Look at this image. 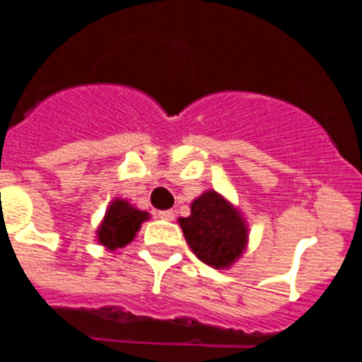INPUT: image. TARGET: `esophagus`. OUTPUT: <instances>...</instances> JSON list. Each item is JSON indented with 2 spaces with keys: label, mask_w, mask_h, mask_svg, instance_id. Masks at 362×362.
I'll return each instance as SVG.
<instances>
[{
  "label": "esophagus",
  "mask_w": 362,
  "mask_h": 362,
  "mask_svg": "<svg viewBox=\"0 0 362 362\" xmlns=\"http://www.w3.org/2000/svg\"><path fill=\"white\" fill-rule=\"evenodd\" d=\"M158 217L163 218V221H173V218H175V211H173V209H165V211H158Z\"/></svg>",
  "instance_id": "esophagus-1"
}]
</instances>
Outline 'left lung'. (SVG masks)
Returning <instances> with one entry per match:
<instances>
[{
  "label": "left lung",
  "instance_id": "1",
  "mask_svg": "<svg viewBox=\"0 0 362 362\" xmlns=\"http://www.w3.org/2000/svg\"><path fill=\"white\" fill-rule=\"evenodd\" d=\"M197 257L214 269H230L248 247V224L239 208L214 189L191 202L189 217L178 218Z\"/></svg>",
  "mask_w": 362,
  "mask_h": 362
}]
</instances>
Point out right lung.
I'll list each match as a JSON object with an SVG mask.
<instances>
[{
  "mask_svg": "<svg viewBox=\"0 0 362 362\" xmlns=\"http://www.w3.org/2000/svg\"><path fill=\"white\" fill-rule=\"evenodd\" d=\"M151 215L144 209H138L129 200L114 199L106 208L101 224L97 228V243L106 250H117L134 241L136 233Z\"/></svg>",
  "mask_w": 362,
  "mask_h": 362,
  "instance_id": "right-lung-1",
  "label": "right lung"
}]
</instances>
